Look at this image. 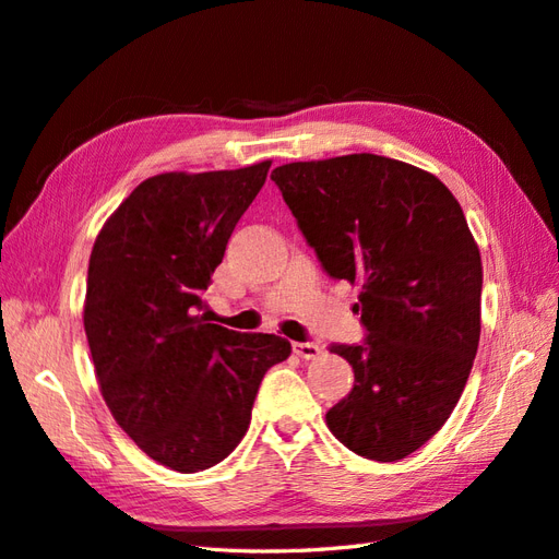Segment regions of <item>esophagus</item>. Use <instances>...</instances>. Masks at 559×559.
I'll use <instances>...</instances> for the list:
<instances>
[{
	"instance_id": "34e87169",
	"label": "esophagus",
	"mask_w": 559,
	"mask_h": 559,
	"mask_svg": "<svg viewBox=\"0 0 559 559\" xmlns=\"http://www.w3.org/2000/svg\"><path fill=\"white\" fill-rule=\"evenodd\" d=\"M294 352L300 359H314L319 354V345L317 343H294Z\"/></svg>"
}]
</instances>
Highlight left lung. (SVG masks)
Wrapping results in <instances>:
<instances>
[{
    "label": "left lung",
    "instance_id": "1",
    "mask_svg": "<svg viewBox=\"0 0 559 559\" xmlns=\"http://www.w3.org/2000/svg\"><path fill=\"white\" fill-rule=\"evenodd\" d=\"M270 179L324 273L361 284L364 343L331 345L354 386L326 425L366 460H403L445 425L478 352L483 263L460 202L376 154L280 165Z\"/></svg>",
    "mask_w": 559,
    "mask_h": 559
}]
</instances>
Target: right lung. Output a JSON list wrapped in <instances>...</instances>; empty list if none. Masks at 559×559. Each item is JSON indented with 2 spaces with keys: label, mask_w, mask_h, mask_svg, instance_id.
<instances>
[{
  "label": "right lung",
  "mask_w": 559,
  "mask_h": 559,
  "mask_svg": "<svg viewBox=\"0 0 559 559\" xmlns=\"http://www.w3.org/2000/svg\"><path fill=\"white\" fill-rule=\"evenodd\" d=\"M270 160L142 181L99 230L83 326L114 419L151 460L205 471L238 448L267 368L292 354L273 333L207 324L202 294Z\"/></svg>",
  "instance_id": "obj_1"
}]
</instances>
